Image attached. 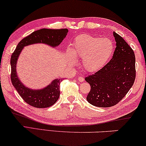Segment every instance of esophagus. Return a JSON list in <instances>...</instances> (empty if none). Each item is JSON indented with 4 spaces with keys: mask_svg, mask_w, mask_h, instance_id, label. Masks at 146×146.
I'll use <instances>...</instances> for the list:
<instances>
[{
    "mask_svg": "<svg viewBox=\"0 0 146 146\" xmlns=\"http://www.w3.org/2000/svg\"><path fill=\"white\" fill-rule=\"evenodd\" d=\"M78 80H79L80 82H83L84 81V78L82 77H79V78H78Z\"/></svg>",
    "mask_w": 146,
    "mask_h": 146,
    "instance_id": "34e87169",
    "label": "esophagus"
}]
</instances>
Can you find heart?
I'll use <instances>...</instances> for the list:
<instances>
[{
    "label": "heart",
    "mask_w": 146,
    "mask_h": 146,
    "mask_svg": "<svg viewBox=\"0 0 146 146\" xmlns=\"http://www.w3.org/2000/svg\"><path fill=\"white\" fill-rule=\"evenodd\" d=\"M115 45L107 37L100 38L90 35L77 36L67 52V62L70 65L77 62L76 57L82 58V66L89 72H95L106 64L114 52Z\"/></svg>",
    "instance_id": "1"
}]
</instances>
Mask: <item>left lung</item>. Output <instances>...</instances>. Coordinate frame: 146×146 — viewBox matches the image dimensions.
Wrapping results in <instances>:
<instances>
[{"mask_svg":"<svg viewBox=\"0 0 146 146\" xmlns=\"http://www.w3.org/2000/svg\"><path fill=\"white\" fill-rule=\"evenodd\" d=\"M116 42L113 56L105 66L85 78L91 89L86 100L100 108L118 104L133 85L136 77L135 55L127 42L113 32Z\"/></svg>","mask_w":146,"mask_h":146,"instance_id":"obj_1","label":"left lung"}]
</instances>
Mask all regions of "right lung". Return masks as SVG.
<instances>
[{"label":"right lung","instance_id":"1","mask_svg":"<svg viewBox=\"0 0 146 146\" xmlns=\"http://www.w3.org/2000/svg\"><path fill=\"white\" fill-rule=\"evenodd\" d=\"M68 29H41L33 32L18 43L16 50L11 56V80L19 96L29 105L36 108L50 107L56 103L60 97V84L62 79H56L47 86L41 89H31L25 86L19 80L16 72L17 61L23 48L37 43L46 44L52 47L60 44L66 38Z\"/></svg>","mask_w":146,"mask_h":146}]
</instances>
